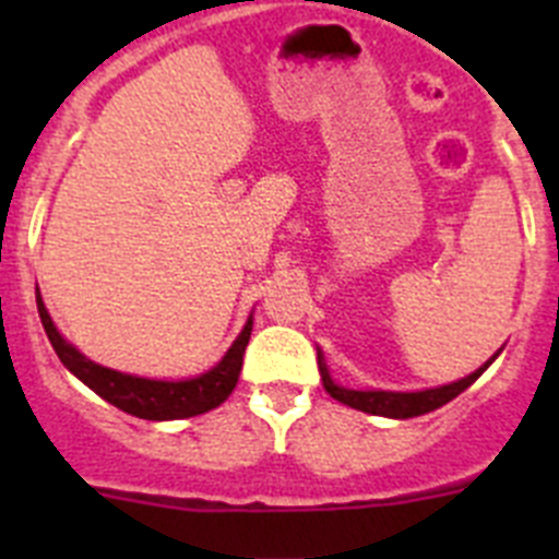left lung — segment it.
<instances>
[{
	"instance_id": "8db88e82",
	"label": "left lung",
	"mask_w": 559,
	"mask_h": 559,
	"mask_svg": "<svg viewBox=\"0 0 559 559\" xmlns=\"http://www.w3.org/2000/svg\"><path fill=\"white\" fill-rule=\"evenodd\" d=\"M498 353H501V349H498ZM498 353L492 355L484 367H478L476 372L467 374V378L453 380V383H445V386H437V389H423V392H383V389H367V392H360V389L338 386V383L330 378V369L328 364H324L322 349H319V372H322V383L324 389H328L330 397L344 403V406L374 414V417L408 419V417H419V414L433 412V408L445 406V403H451L453 397H459L464 389L473 386V383L481 378V372L498 358Z\"/></svg>"
}]
</instances>
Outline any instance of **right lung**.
<instances>
[{"mask_svg":"<svg viewBox=\"0 0 559 559\" xmlns=\"http://www.w3.org/2000/svg\"><path fill=\"white\" fill-rule=\"evenodd\" d=\"M36 305L38 316H41L44 333H47L49 344L58 353L63 367L75 374L78 380H83L95 394H100L103 400H108L111 406H117L120 412L133 414L140 419H153V423H162V419H185L195 417V414H204L210 408H218L226 397L231 394V389L237 386V378H240V367H243V353L246 344L251 338V324L254 319H246L243 330L231 341V347L226 349L224 358L215 364L212 369H206L204 374H195V378L187 380H153V378H140V374L117 372V369H108L95 364L92 358L81 353L75 344H69L61 333H58L52 316L47 313V305H44L41 294L36 290Z\"/></svg>","mask_w":559,"mask_h":559,"instance_id":"1","label":"right lung"}]
</instances>
